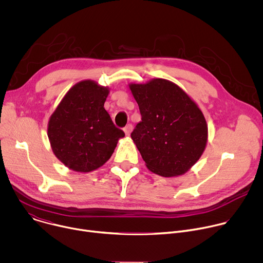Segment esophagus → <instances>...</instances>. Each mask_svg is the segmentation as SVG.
<instances>
[{
  "instance_id": "esophagus-1",
  "label": "esophagus",
  "mask_w": 263,
  "mask_h": 263,
  "mask_svg": "<svg viewBox=\"0 0 263 263\" xmlns=\"http://www.w3.org/2000/svg\"><path fill=\"white\" fill-rule=\"evenodd\" d=\"M132 125L131 124H128L125 128H124V132H125V134L126 135H130V133H131V131H132Z\"/></svg>"
}]
</instances>
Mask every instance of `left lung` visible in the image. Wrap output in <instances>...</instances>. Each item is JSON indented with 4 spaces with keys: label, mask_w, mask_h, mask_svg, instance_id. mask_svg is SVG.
Listing matches in <instances>:
<instances>
[{
    "label": "left lung",
    "mask_w": 263,
    "mask_h": 263,
    "mask_svg": "<svg viewBox=\"0 0 263 263\" xmlns=\"http://www.w3.org/2000/svg\"><path fill=\"white\" fill-rule=\"evenodd\" d=\"M141 115L131 138L146 167L162 177L185 174L202 156L208 128L203 112L165 79L129 85Z\"/></svg>",
    "instance_id": "8db88e82"
}]
</instances>
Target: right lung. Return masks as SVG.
Returning <instances> with one entry per match:
<instances>
[{"mask_svg": "<svg viewBox=\"0 0 263 263\" xmlns=\"http://www.w3.org/2000/svg\"><path fill=\"white\" fill-rule=\"evenodd\" d=\"M108 93L107 87L95 81H81L66 92L50 118L48 136L53 153L74 172L102 166L125 136L104 108Z\"/></svg>", "mask_w": 263, "mask_h": 263, "instance_id": "1", "label": "right lung"}]
</instances>
